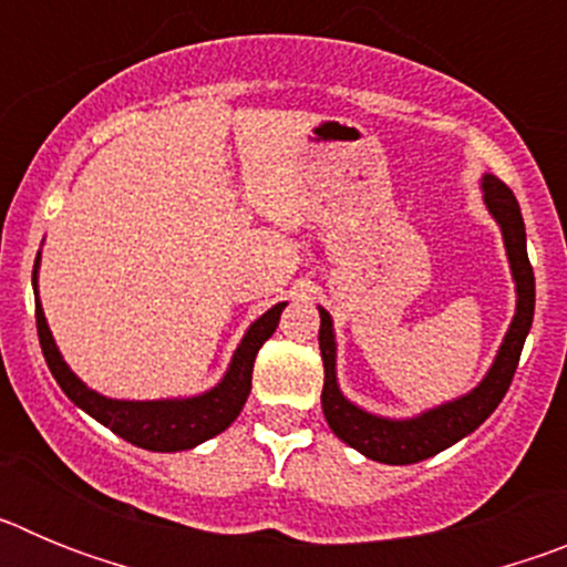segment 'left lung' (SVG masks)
<instances>
[{"instance_id": "8db88e82", "label": "left lung", "mask_w": 567, "mask_h": 567, "mask_svg": "<svg viewBox=\"0 0 567 567\" xmlns=\"http://www.w3.org/2000/svg\"><path fill=\"white\" fill-rule=\"evenodd\" d=\"M483 202L488 207L491 218L499 224L503 233L505 255L511 264V278L517 287V312L511 320L508 332H505L503 346H499L497 358L468 394L457 400H449L443 405H434L429 412L417 417H380V414L365 412L360 405L340 392L338 385V343H334L332 318L323 307L320 312V358H323V414L327 423L346 445L358 449L363 457L378 460L385 465H412L420 460H429L440 454L443 449L454 445L471 434L477 425H483L491 417V412L503 403L508 392L514 372H517L523 343L530 332V320H534V269L528 260V247H525V224L519 204L508 187L499 182L497 175H483Z\"/></svg>"}]
</instances>
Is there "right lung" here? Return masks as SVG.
I'll use <instances>...</instances> for the list:
<instances>
[{"label":"right lung","mask_w":567,"mask_h":567,"mask_svg":"<svg viewBox=\"0 0 567 567\" xmlns=\"http://www.w3.org/2000/svg\"><path fill=\"white\" fill-rule=\"evenodd\" d=\"M39 275V258L33 267V292L39 295L37 287ZM287 303H275L269 312L260 315L252 327L247 329L244 340L235 349L229 369L218 383L204 394L195 398H169V400H113L104 394L93 392L76 374L70 372V365L64 363L62 352H59L56 340L50 334L48 320H44L42 303L37 298V329L39 343H42L44 360L48 369L53 372L56 383L62 385V392L68 394L73 403L87 412L90 417L107 425L110 432L124 437L127 443L147 449V452H187L202 445L204 440H213L215 434H221L224 429L233 425L238 417L244 403L252 389V365L255 354L264 346V340L272 338L278 329L280 312Z\"/></svg>","instance_id":"1"}]
</instances>
